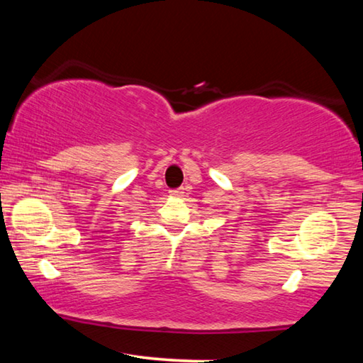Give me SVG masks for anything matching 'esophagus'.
<instances>
[{
	"label": "esophagus",
	"instance_id": "obj_1",
	"mask_svg": "<svg viewBox=\"0 0 363 363\" xmlns=\"http://www.w3.org/2000/svg\"><path fill=\"white\" fill-rule=\"evenodd\" d=\"M171 195H173V196H182V195H184V189H174V190H171Z\"/></svg>",
	"mask_w": 363,
	"mask_h": 363
}]
</instances>
